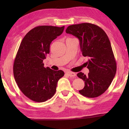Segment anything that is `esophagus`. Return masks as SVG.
<instances>
[{
	"label": "esophagus",
	"instance_id": "1",
	"mask_svg": "<svg viewBox=\"0 0 129 129\" xmlns=\"http://www.w3.org/2000/svg\"><path fill=\"white\" fill-rule=\"evenodd\" d=\"M67 74L69 76V77H74L76 76V74L75 73L72 72H67Z\"/></svg>",
	"mask_w": 129,
	"mask_h": 129
}]
</instances>
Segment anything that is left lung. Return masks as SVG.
I'll return each instance as SVG.
<instances>
[{"mask_svg": "<svg viewBox=\"0 0 129 129\" xmlns=\"http://www.w3.org/2000/svg\"><path fill=\"white\" fill-rule=\"evenodd\" d=\"M65 32L79 39L82 55L89 58L86 62L88 75L82 72L77 75L85 82L79 93L88 98L99 97L108 89L117 71L108 36L101 28L89 23L69 25Z\"/></svg>", "mask_w": 129, "mask_h": 129, "instance_id": "8db88e82", "label": "left lung"}]
</instances>
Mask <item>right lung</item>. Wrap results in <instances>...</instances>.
<instances>
[{
    "instance_id": "add662e5",
    "label": "right lung",
    "mask_w": 129,
    "mask_h": 129,
    "mask_svg": "<svg viewBox=\"0 0 129 129\" xmlns=\"http://www.w3.org/2000/svg\"><path fill=\"white\" fill-rule=\"evenodd\" d=\"M64 29V26H38L25 35L19 46L13 67L14 78L22 93L35 102L51 99L58 80L64 75L61 70L45 68L43 63L49 53L51 42Z\"/></svg>"
}]
</instances>
